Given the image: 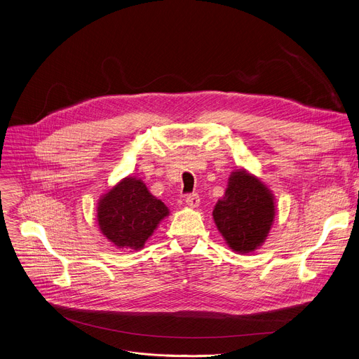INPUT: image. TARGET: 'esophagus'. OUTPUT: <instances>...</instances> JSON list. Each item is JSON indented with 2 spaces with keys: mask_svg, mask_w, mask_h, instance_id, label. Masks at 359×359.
<instances>
[{
  "mask_svg": "<svg viewBox=\"0 0 359 359\" xmlns=\"http://www.w3.org/2000/svg\"><path fill=\"white\" fill-rule=\"evenodd\" d=\"M186 204H187L189 208H191V209L197 208L198 204H200V197H198V194H196V193L189 194V196L186 197Z\"/></svg>",
  "mask_w": 359,
  "mask_h": 359,
  "instance_id": "1",
  "label": "esophagus"
}]
</instances>
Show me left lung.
<instances>
[{
    "label": "left lung",
    "mask_w": 359,
    "mask_h": 359,
    "mask_svg": "<svg viewBox=\"0 0 359 359\" xmlns=\"http://www.w3.org/2000/svg\"><path fill=\"white\" fill-rule=\"evenodd\" d=\"M274 217L271 190L245 169L234 170L213 210V220L227 245L238 254L257 250L266 241Z\"/></svg>",
    "instance_id": "1"
}]
</instances>
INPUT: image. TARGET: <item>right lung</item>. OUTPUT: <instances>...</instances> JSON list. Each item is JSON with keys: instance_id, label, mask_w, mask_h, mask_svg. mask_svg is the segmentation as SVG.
Wrapping results in <instances>:
<instances>
[{"instance_id": "1", "label": "right lung", "mask_w": 359, "mask_h": 359, "mask_svg": "<svg viewBox=\"0 0 359 359\" xmlns=\"http://www.w3.org/2000/svg\"><path fill=\"white\" fill-rule=\"evenodd\" d=\"M169 216L166 204L136 177H125L99 198L96 219L100 233L115 247L140 250L159 223Z\"/></svg>"}]
</instances>
